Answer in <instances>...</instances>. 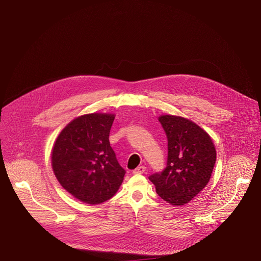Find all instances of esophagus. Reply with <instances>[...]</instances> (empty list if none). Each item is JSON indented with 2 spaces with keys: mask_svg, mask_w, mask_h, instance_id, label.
<instances>
[{
  "mask_svg": "<svg viewBox=\"0 0 261 261\" xmlns=\"http://www.w3.org/2000/svg\"><path fill=\"white\" fill-rule=\"evenodd\" d=\"M145 171V167L144 166H138V167H136L134 170H133V173L134 174H140V173H143Z\"/></svg>",
  "mask_w": 261,
  "mask_h": 261,
  "instance_id": "esophagus-1",
  "label": "esophagus"
}]
</instances>
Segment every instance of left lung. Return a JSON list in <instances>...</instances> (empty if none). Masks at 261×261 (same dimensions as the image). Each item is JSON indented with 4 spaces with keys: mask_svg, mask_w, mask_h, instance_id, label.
<instances>
[{
    "mask_svg": "<svg viewBox=\"0 0 261 261\" xmlns=\"http://www.w3.org/2000/svg\"><path fill=\"white\" fill-rule=\"evenodd\" d=\"M159 122L168 141L166 167L148 178L163 200L182 205L207 185L216 163V148L208 134L187 119L162 116Z\"/></svg>",
    "mask_w": 261,
    "mask_h": 261,
    "instance_id": "obj_1",
    "label": "left lung"
}]
</instances>
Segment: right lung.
<instances>
[{
	"label": "right lung",
	"mask_w": 261,
	"mask_h": 261,
	"mask_svg": "<svg viewBox=\"0 0 261 261\" xmlns=\"http://www.w3.org/2000/svg\"><path fill=\"white\" fill-rule=\"evenodd\" d=\"M114 115L92 114L73 120L54 145V172L70 194L89 204L113 197L126 170L109 143Z\"/></svg>",
	"instance_id": "right-lung-1"
}]
</instances>
